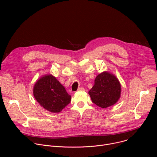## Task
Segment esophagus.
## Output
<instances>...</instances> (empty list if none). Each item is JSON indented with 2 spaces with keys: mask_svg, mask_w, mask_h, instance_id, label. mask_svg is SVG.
<instances>
[{
  "mask_svg": "<svg viewBox=\"0 0 157 157\" xmlns=\"http://www.w3.org/2000/svg\"><path fill=\"white\" fill-rule=\"evenodd\" d=\"M78 91H85V89L84 88H83V87H80V88H78Z\"/></svg>",
  "mask_w": 157,
  "mask_h": 157,
  "instance_id": "1",
  "label": "esophagus"
}]
</instances>
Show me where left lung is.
I'll return each mask as SVG.
<instances>
[{"instance_id":"8db88e82","label":"left lung","mask_w":157,"mask_h":157,"mask_svg":"<svg viewBox=\"0 0 157 157\" xmlns=\"http://www.w3.org/2000/svg\"><path fill=\"white\" fill-rule=\"evenodd\" d=\"M121 85L118 79L104 72L96 77L95 84L88 94L93 103L105 108L116 103L120 97Z\"/></svg>"}]
</instances>
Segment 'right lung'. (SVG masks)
<instances>
[{
  "label": "right lung",
  "mask_w": 157,
  "mask_h": 157,
  "mask_svg": "<svg viewBox=\"0 0 157 157\" xmlns=\"http://www.w3.org/2000/svg\"><path fill=\"white\" fill-rule=\"evenodd\" d=\"M33 93L40 105L52 113L60 112L71 99L63 86L52 75L39 79L34 85Z\"/></svg>",
  "instance_id": "obj_1"
}]
</instances>
